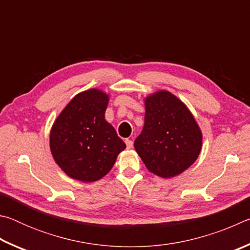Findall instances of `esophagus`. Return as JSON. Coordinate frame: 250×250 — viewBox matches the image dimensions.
Returning a JSON list of instances; mask_svg holds the SVG:
<instances>
[{
  "instance_id": "esophagus-1",
  "label": "esophagus",
  "mask_w": 250,
  "mask_h": 250,
  "mask_svg": "<svg viewBox=\"0 0 250 250\" xmlns=\"http://www.w3.org/2000/svg\"><path fill=\"white\" fill-rule=\"evenodd\" d=\"M125 145H126V147H128V149H131V147L133 146V142L131 141V140H129V139H126Z\"/></svg>"
}]
</instances>
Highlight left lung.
<instances>
[{
	"label": "left lung",
	"mask_w": 250,
	"mask_h": 250,
	"mask_svg": "<svg viewBox=\"0 0 250 250\" xmlns=\"http://www.w3.org/2000/svg\"><path fill=\"white\" fill-rule=\"evenodd\" d=\"M145 104V125L134 149L153 174L164 179L179 175L200 155V126L188 107L167 90L146 97Z\"/></svg>",
	"instance_id": "left-lung-1"
}]
</instances>
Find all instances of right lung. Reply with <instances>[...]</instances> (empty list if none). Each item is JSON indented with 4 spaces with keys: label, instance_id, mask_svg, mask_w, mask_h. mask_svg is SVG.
Instances as JSON below:
<instances>
[{
    "label": "right lung",
    "instance_id": "1",
    "mask_svg": "<svg viewBox=\"0 0 250 250\" xmlns=\"http://www.w3.org/2000/svg\"><path fill=\"white\" fill-rule=\"evenodd\" d=\"M109 96L99 89L76 95L50 130L49 146L58 167L71 179L95 182L111 170L125 143L104 119Z\"/></svg>",
    "mask_w": 250,
    "mask_h": 250
}]
</instances>
